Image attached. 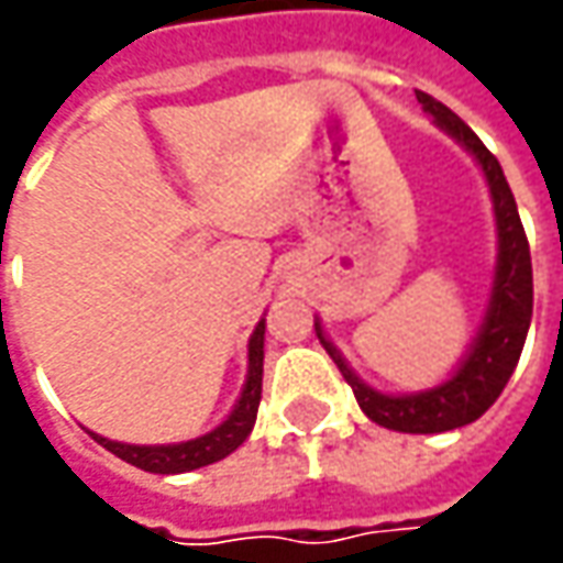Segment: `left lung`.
Wrapping results in <instances>:
<instances>
[{"label": "left lung", "instance_id": "obj_1", "mask_svg": "<svg viewBox=\"0 0 563 563\" xmlns=\"http://www.w3.org/2000/svg\"><path fill=\"white\" fill-rule=\"evenodd\" d=\"M417 99L422 109L432 119L442 124L451 137L464 143L466 150L479 159L483 172L488 178L492 190V203H495V219H498V272H495V288H492V307H488L486 325L476 338L470 357L457 369V376L448 378L444 385L422 391V395H407V398H391V395H378L373 388H366L344 357L335 347L322 338V347L329 351V357L335 360L341 376L347 378V385L354 388L360 410L378 426L395 429V432H448V429H461L466 422L479 420L488 407L498 400L501 388L508 385L510 373L520 360L527 329L532 319V260H530V241L520 222V212L514 203L505 172L498 159L488 153V146L473 131L470 124L461 121L444 102L435 97L417 90Z\"/></svg>", "mask_w": 563, "mask_h": 563}]
</instances>
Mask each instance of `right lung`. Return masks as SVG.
Listing matches in <instances>:
<instances>
[{
    "instance_id": "1",
    "label": "right lung",
    "mask_w": 563,
    "mask_h": 563,
    "mask_svg": "<svg viewBox=\"0 0 563 563\" xmlns=\"http://www.w3.org/2000/svg\"><path fill=\"white\" fill-rule=\"evenodd\" d=\"M263 335H266V322H260L256 332L250 335V373L244 395L238 400V407L231 410V417L219 429H212L209 435L185 444H153V448L109 442L102 435H93V439L106 451H112L115 457L128 461L137 470H146V473H187V470L216 464V461L228 457L238 444H244L253 422H256V410H260V398H263Z\"/></svg>"
}]
</instances>
